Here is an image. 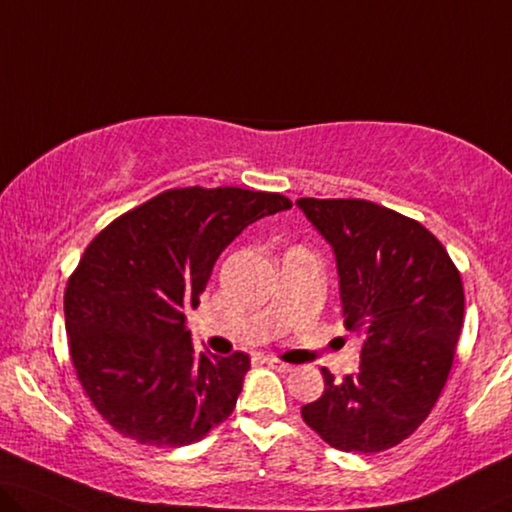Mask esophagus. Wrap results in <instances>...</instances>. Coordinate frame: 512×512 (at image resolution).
<instances>
[{
    "instance_id": "34e87169",
    "label": "esophagus",
    "mask_w": 512,
    "mask_h": 512,
    "mask_svg": "<svg viewBox=\"0 0 512 512\" xmlns=\"http://www.w3.org/2000/svg\"><path fill=\"white\" fill-rule=\"evenodd\" d=\"M266 365H271V368H273V370H278V372H292V365H289V363H282L280 358H273V356L266 358Z\"/></svg>"
}]
</instances>
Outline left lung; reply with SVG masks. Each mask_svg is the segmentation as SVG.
<instances>
[{
    "label": "left lung",
    "instance_id": "obj_1",
    "mask_svg": "<svg viewBox=\"0 0 512 512\" xmlns=\"http://www.w3.org/2000/svg\"><path fill=\"white\" fill-rule=\"evenodd\" d=\"M329 243L340 278L345 329L363 338L361 368L301 416L345 453L398 446L439 400L462 331L460 271L421 223L365 200H296Z\"/></svg>",
    "mask_w": 512,
    "mask_h": 512
}]
</instances>
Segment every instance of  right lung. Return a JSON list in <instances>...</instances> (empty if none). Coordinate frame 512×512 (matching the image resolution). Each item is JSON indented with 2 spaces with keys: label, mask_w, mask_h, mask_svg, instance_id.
I'll list each match as a JSON object with an SVG mask.
<instances>
[{
  "label": "right lung",
  "mask_w": 512,
  "mask_h": 512,
  "mask_svg": "<svg viewBox=\"0 0 512 512\" xmlns=\"http://www.w3.org/2000/svg\"><path fill=\"white\" fill-rule=\"evenodd\" d=\"M287 209L278 193L174 188L89 243L66 287V333L82 388L119 434L177 448L230 418L250 358L197 352L183 308L200 305L236 236Z\"/></svg>",
  "instance_id": "right-lung-1"
}]
</instances>
